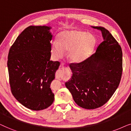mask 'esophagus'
<instances>
[{
	"instance_id": "obj_1",
	"label": "esophagus",
	"mask_w": 131,
	"mask_h": 131,
	"mask_svg": "<svg viewBox=\"0 0 131 131\" xmlns=\"http://www.w3.org/2000/svg\"><path fill=\"white\" fill-rule=\"evenodd\" d=\"M60 67H62V68H63V64H62L60 65ZM63 73L62 72H60V71H58V72H56V77L57 78H59L60 77H62V76H63Z\"/></svg>"
}]
</instances>
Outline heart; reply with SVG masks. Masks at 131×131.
Wrapping results in <instances>:
<instances>
[{"label": "heart", "mask_w": 131, "mask_h": 131, "mask_svg": "<svg viewBox=\"0 0 131 131\" xmlns=\"http://www.w3.org/2000/svg\"><path fill=\"white\" fill-rule=\"evenodd\" d=\"M96 45V39L92 34L80 30L64 31L59 35L57 43L51 44V53L55 58H60L64 51L73 63H80L89 58Z\"/></svg>", "instance_id": "obj_1"}]
</instances>
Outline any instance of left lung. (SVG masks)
<instances>
[{
  "label": "left lung",
  "instance_id": "1",
  "mask_svg": "<svg viewBox=\"0 0 131 131\" xmlns=\"http://www.w3.org/2000/svg\"><path fill=\"white\" fill-rule=\"evenodd\" d=\"M104 41L96 53L80 63H71V79L65 86L75 103L85 109H95L107 102L117 89L122 74V51L110 32L103 27Z\"/></svg>",
  "mask_w": 131,
  "mask_h": 131
}]
</instances>
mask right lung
<instances>
[{"mask_svg":"<svg viewBox=\"0 0 131 131\" xmlns=\"http://www.w3.org/2000/svg\"><path fill=\"white\" fill-rule=\"evenodd\" d=\"M50 29L45 26H29L19 35L8 53L12 93L32 110L47 108L54 99L50 84L60 62L50 60L53 37Z\"/></svg>","mask_w":131,"mask_h":131,"instance_id":"right-lung-1","label":"right lung"}]
</instances>
